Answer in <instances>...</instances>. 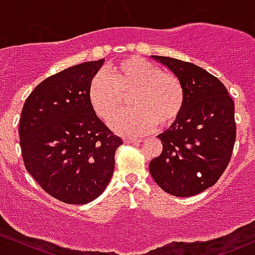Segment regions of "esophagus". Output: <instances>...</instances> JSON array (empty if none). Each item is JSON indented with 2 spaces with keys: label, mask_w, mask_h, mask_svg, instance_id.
I'll list each match as a JSON object with an SVG mask.
<instances>
[{
  "label": "esophagus",
  "mask_w": 255,
  "mask_h": 255,
  "mask_svg": "<svg viewBox=\"0 0 255 255\" xmlns=\"http://www.w3.org/2000/svg\"><path fill=\"white\" fill-rule=\"evenodd\" d=\"M140 142H142V139H138V138H130V137L125 138V143H140Z\"/></svg>",
  "instance_id": "34e87169"
}]
</instances>
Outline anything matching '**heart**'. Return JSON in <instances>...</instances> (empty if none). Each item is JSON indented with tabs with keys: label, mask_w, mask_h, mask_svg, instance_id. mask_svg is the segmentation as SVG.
<instances>
[{
	"label": "heart",
	"mask_w": 255,
	"mask_h": 255,
	"mask_svg": "<svg viewBox=\"0 0 255 255\" xmlns=\"http://www.w3.org/2000/svg\"><path fill=\"white\" fill-rule=\"evenodd\" d=\"M89 102L102 120H109L132 95L133 109L117 113L110 126L120 134L139 135L150 132L159 122L176 120L184 106V89L174 74L140 58H128L105 74H97L89 85Z\"/></svg>",
	"instance_id": "b5f03b06"
}]
</instances>
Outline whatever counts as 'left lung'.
<instances>
[{
  "instance_id": "left-lung-1",
  "label": "left lung",
  "mask_w": 255,
  "mask_h": 255,
  "mask_svg": "<svg viewBox=\"0 0 255 255\" xmlns=\"http://www.w3.org/2000/svg\"><path fill=\"white\" fill-rule=\"evenodd\" d=\"M180 80L184 106L173 125L158 135L160 155L149 171L168 194L189 197L215 185L230 163L236 142L235 102L225 85L192 63L151 55Z\"/></svg>"
}]
</instances>
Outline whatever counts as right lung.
Returning a JSON list of instances; mask_svg holds the SVG:
<instances>
[{"instance_id":"1","label":"right lung","mask_w":255,"mask_h":255,"mask_svg":"<svg viewBox=\"0 0 255 255\" xmlns=\"http://www.w3.org/2000/svg\"><path fill=\"white\" fill-rule=\"evenodd\" d=\"M104 61L49 76L30 92L20 113L25 169L43 190L65 204L85 205L105 191L115 153L123 144L89 102V85Z\"/></svg>"}]
</instances>
